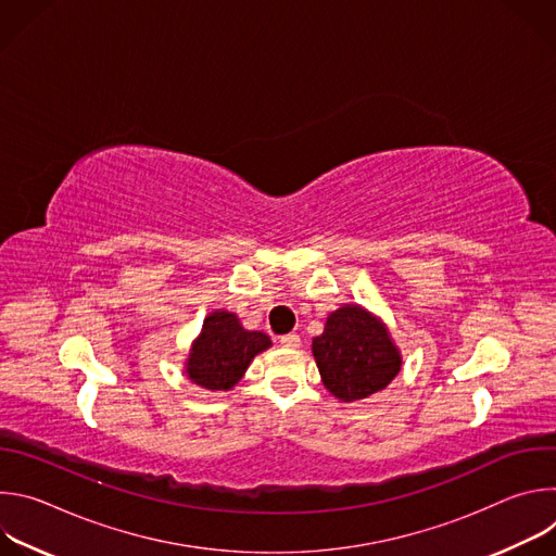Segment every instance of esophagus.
I'll return each mask as SVG.
<instances>
[{
    "instance_id": "esophagus-1",
    "label": "esophagus",
    "mask_w": 556,
    "mask_h": 556,
    "mask_svg": "<svg viewBox=\"0 0 556 556\" xmlns=\"http://www.w3.org/2000/svg\"><path fill=\"white\" fill-rule=\"evenodd\" d=\"M279 343L283 345V348H290V350H296L299 345H301V339H299V334H283L281 339H279Z\"/></svg>"
}]
</instances>
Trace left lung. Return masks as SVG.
<instances>
[{"label": "left lung", "mask_w": 556, "mask_h": 556, "mask_svg": "<svg viewBox=\"0 0 556 556\" xmlns=\"http://www.w3.org/2000/svg\"><path fill=\"white\" fill-rule=\"evenodd\" d=\"M312 356L324 387L341 403L369 399L403 367L387 324L358 303H343L328 314L324 334L312 339Z\"/></svg>", "instance_id": "8db88e82"}]
</instances>
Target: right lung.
I'll return each mask as SVG.
<instances>
[{"mask_svg":"<svg viewBox=\"0 0 556 556\" xmlns=\"http://www.w3.org/2000/svg\"><path fill=\"white\" fill-rule=\"evenodd\" d=\"M273 345L270 337L247 330L228 309L211 312L185 361L187 378L208 391H228L240 382L253 358Z\"/></svg>","mask_w":556,"mask_h":556,"instance_id":"right-lung-1","label":"right lung"}]
</instances>
